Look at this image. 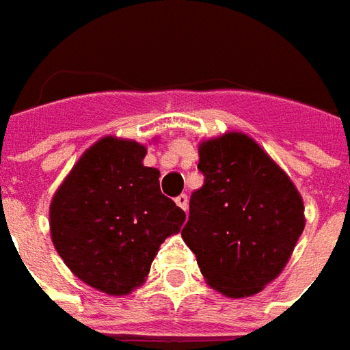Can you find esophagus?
Instances as JSON below:
<instances>
[{
    "label": "esophagus",
    "instance_id": "34e87169",
    "mask_svg": "<svg viewBox=\"0 0 350 350\" xmlns=\"http://www.w3.org/2000/svg\"><path fill=\"white\" fill-rule=\"evenodd\" d=\"M175 203H177V205H179L180 209H183V211H185V213H187V211H188V196H187V194L177 196V198H175Z\"/></svg>",
    "mask_w": 350,
    "mask_h": 350
}]
</instances>
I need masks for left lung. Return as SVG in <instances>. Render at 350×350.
I'll list each match as a JSON object with an SVG mask.
<instances>
[{"label":"left lung","instance_id":"left-lung-1","mask_svg":"<svg viewBox=\"0 0 350 350\" xmlns=\"http://www.w3.org/2000/svg\"><path fill=\"white\" fill-rule=\"evenodd\" d=\"M203 187L192 192L183 239L203 279L247 298L279 277L306 228L304 200L284 171L241 131L200 143Z\"/></svg>","mask_w":350,"mask_h":350}]
</instances>
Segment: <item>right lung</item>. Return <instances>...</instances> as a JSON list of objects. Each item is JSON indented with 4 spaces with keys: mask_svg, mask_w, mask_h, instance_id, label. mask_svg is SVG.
Segmentation results:
<instances>
[{
    "mask_svg": "<svg viewBox=\"0 0 350 350\" xmlns=\"http://www.w3.org/2000/svg\"><path fill=\"white\" fill-rule=\"evenodd\" d=\"M147 147L107 135L86 148L51 202V237L71 273L109 296L141 286L185 211L160 192Z\"/></svg>",
    "mask_w": 350,
    "mask_h": 350,
    "instance_id": "add662e5",
    "label": "right lung"
}]
</instances>
